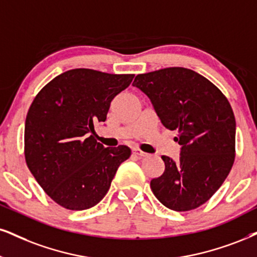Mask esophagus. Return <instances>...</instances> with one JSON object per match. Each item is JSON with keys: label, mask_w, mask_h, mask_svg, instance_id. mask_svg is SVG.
I'll use <instances>...</instances> for the list:
<instances>
[{"label": "esophagus", "mask_w": 257, "mask_h": 257, "mask_svg": "<svg viewBox=\"0 0 257 257\" xmlns=\"http://www.w3.org/2000/svg\"><path fill=\"white\" fill-rule=\"evenodd\" d=\"M134 154H136L139 157H147L148 156L147 153H144V151L139 150V149H134Z\"/></svg>", "instance_id": "1"}]
</instances>
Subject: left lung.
Wrapping results in <instances>:
<instances>
[{"mask_svg":"<svg viewBox=\"0 0 257 257\" xmlns=\"http://www.w3.org/2000/svg\"><path fill=\"white\" fill-rule=\"evenodd\" d=\"M134 87L148 95L167 128L176 130L180 160L162 156L166 169L153 179L155 196L170 210L185 212L210 200L235 162L236 120L231 104L207 78L191 69L139 74Z\"/></svg>","mask_w":257,"mask_h":257,"instance_id":"1","label":"left lung"}]
</instances>
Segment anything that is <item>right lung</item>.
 <instances>
[{"label":"right lung","mask_w":257,"mask_h":257,"mask_svg":"<svg viewBox=\"0 0 257 257\" xmlns=\"http://www.w3.org/2000/svg\"><path fill=\"white\" fill-rule=\"evenodd\" d=\"M134 77L72 69L34 97L25 122V158L44 192L66 210L99 204L120 164L131 156L126 145L104 148L90 134Z\"/></svg>","instance_id":"right-lung-1"}]
</instances>
